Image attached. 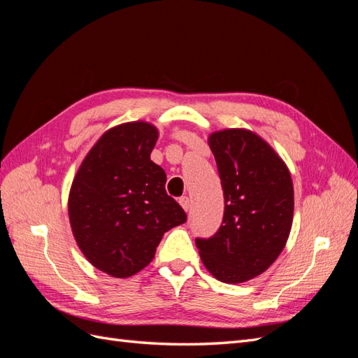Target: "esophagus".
Listing matches in <instances>:
<instances>
[{
	"mask_svg": "<svg viewBox=\"0 0 358 358\" xmlns=\"http://www.w3.org/2000/svg\"><path fill=\"white\" fill-rule=\"evenodd\" d=\"M179 204L182 206V208H183V210H185V212H188V209H189V206H191V201H189V199H188V197H180V199H179Z\"/></svg>",
	"mask_w": 358,
	"mask_h": 358,
	"instance_id": "1",
	"label": "esophagus"
}]
</instances>
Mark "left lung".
I'll list each match as a JSON object with an SVG mask.
<instances>
[{"label":"left lung","mask_w":358,"mask_h":358,"mask_svg":"<svg viewBox=\"0 0 358 358\" xmlns=\"http://www.w3.org/2000/svg\"><path fill=\"white\" fill-rule=\"evenodd\" d=\"M224 191V218L210 239H196L210 275L242 284L272 266L287 245L294 188L284 159L246 128H225L208 138Z\"/></svg>","instance_id":"8db88e82"}]
</instances>
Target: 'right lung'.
<instances>
[{"instance_id": "right-lung-1", "label": "right lung", "mask_w": 358, "mask_h": 358, "mask_svg": "<svg viewBox=\"0 0 358 358\" xmlns=\"http://www.w3.org/2000/svg\"><path fill=\"white\" fill-rule=\"evenodd\" d=\"M155 125H116L83 158L69 194L76 243L88 262L113 278H129L155 257L166 231L187 213L166 192V171L150 159Z\"/></svg>"}]
</instances>
